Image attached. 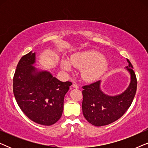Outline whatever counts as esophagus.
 I'll return each mask as SVG.
<instances>
[{"label": "esophagus", "instance_id": "1", "mask_svg": "<svg viewBox=\"0 0 148 148\" xmlns=\"http://www.w3.org/2000/svg\"><path fill=\"white\" fill-rule=\"evenodd\" d=\"M73 88H76V89H77V88H79V86H78V85H77L75 83H73Z\"/></svg>", "mask_w": 148, "mask_h": 148}]
</instances>
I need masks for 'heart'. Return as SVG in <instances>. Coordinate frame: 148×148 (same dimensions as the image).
<instances>
[{
    "label": "heart",
    "instance_id": "1",
    "mask_svg": "<svg viewBox=\"0 0 148 148\" xmlns=\"http://www.w3.org/2000/svg\"><path fill=\"white\" fill-rule=\"evenodd\" d=\"M107 66L102 54L96 51L79 52L73 56L70 61L63 59L61 62L62 69L66 71H71L73 66L82 69V77L87 82L98 79L106 71Z\"/></svg>",
    "mask_w": 148,
    "mask_h": 148
}]
</instances>
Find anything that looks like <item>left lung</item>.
I'll return each mask as SVG.
<instances>
[{
    "label": "left lung",
    "mask_w": 148,
    "mask_h": 148,
    "mask_svg": "<svg viewBox=\"0 0 148 148\" xmlns=\"http://www.w3.org/2000/svg\"><path fill=\"white\" fill-rule=\"evenodd\" d=\"M127 69L131 74L129 88L123 94L110 96L100 90V81L82 87V110L84 116L96 127L110 124L120 119L132 104L137 90V78L129 59Z\"/></svg>",
    "instance_id": "1"
}]
</instances>
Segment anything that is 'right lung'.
<instances>
[{
  "label": "right lung",
  "mask_w": 148,
  "mask_h": 148,
  "mask_svg": "<svg viewBox=\"0 0 148 148\" xmlns=\"http://www.w3.org/2000/svg\"><path fill=\"white\" fill-rule=\"evenodd\" d=\"M35 53L23 56L13 76V94L23 112L34 122L49 126L59 120L64 98L72 85L60 82L48 71H38L32 65Z\"/></svg>",
  "instance_id": "1"
}]
</instances>
